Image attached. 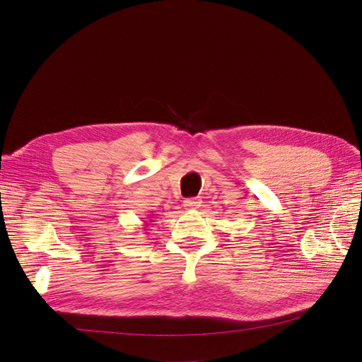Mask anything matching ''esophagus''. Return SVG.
Masks as SVG:
<instances>
[{
	"label": "esophagus",
	"instance_id": "34e87169",
	"mask_svg": "<svg viewBox=\"0 0 362 362\" xmlns=\"http://www.w3.org/2000/svg\"><path fill=\"white\" fill-rule=\"evenodd\" d=\"M199 205H201V199H198V198H190V199L184 201L185 210H196Z\"/></svg>",
	"mask_w": 362,
	"mask_h": 362
}]
</instances>
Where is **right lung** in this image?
<instances>
[{
  "label": "right lung",
  "mask_w": 362,
  "mask_h": 362,
  "mask_svg": "<svg viewBox=\"0 0 362 362\" xmlns=\"http://www.w3.org/2000/svg\"><path fill=\"white\" fill-rule=\"evenodd\" d=\"M149 216L152 217L154 214H149ZM149 222H152V221H145V225H144V226H145V228H148V226H149Z\"/></svg>",
  "instance_id": "add662e5"
}]
</instances>
